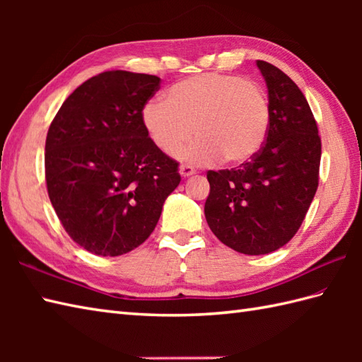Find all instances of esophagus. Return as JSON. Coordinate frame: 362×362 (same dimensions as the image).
<instances>
[{"mask_svg":"<svg viewBox=\"0 0 362 362\" xmlns=\"http://www.w3.org/2000/svg\"><path fill=\"white\" fill-rule=\"evenodd\" d=\"M179 173H180V175L183 177V179H188V177H191V175H194L196 174V171L191 166H188V165H182L180 166V169H179Z\"/></svg>","mask_w":362,"mask_h":362,"instance_id":"obj_1","label":"esophagus"}]
</instances>
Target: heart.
<instances>
[{
    "label": "heart",
    "instance_id": "1",
    "mask_svg": "<svg viewBox=\"0 0 362 362\" xmlns=\"http://www.w3.org/2000/svg\"><path fill=\"white\" fill-rule=\"evenodd\" d=\"M143 126L160 151L171 153L191 134L197 138L177 157L193 165H243L266 141L271 110L255 82L240 76L206 73L180 81L166 101L151 99L143 107Z\"/></svg>",
    "mask_w": 362,
    "mask_h": 362
}]
</instances>
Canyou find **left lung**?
<instances>
[{"mask_svg": "<svg viewBox=\"0 0 362 362\" xmlns=\"http://www.w3.org/2000/svg\"><path fill=\"white\" fill-rule=\"evenodd\" d=\"M271 121L266 143L238 169L209 171L205 219L221 243L244 255L283 247L302 226L316 194L320 136L308 101L294 81L264 60Z\"/></svg>", "mask_w": 362, "mask_h": 362, "instance_id": "1", "label": "left lung"}]
</instances>
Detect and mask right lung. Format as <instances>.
Wrapping results in <instances>:
<instances>
[{"label": "right lung", "mask_w": 362, "mask_h": 362, "mask_svg": "<svg viewBox=\"0 0 362 362\" xmlns=\"http://www.w3.org/2000/svg\"><path fill=\"white\" fill-rule=\"evenodd\" d=\"M158 88L151 74L93 76L65 99L46 135L49 201L71 240L95 255L143 244L180 183L179 163L143 126V107Z\"/></svg>", "instance_id": "obj_1"}]
</instances>
